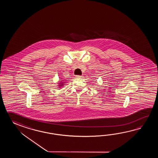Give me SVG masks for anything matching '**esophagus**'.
Wrapping results in <instances>:
<instances>
[{"label":"esophagus","instance_id":"esophagus-1","mask_svg":"<svg viewBox=\"0 0 158 158\" xmlns=\"http://www.w3.org/2000/svg\"><path fill=\"white\" fill-rule=\"evenodd\" d=\"M76 77L82 78L83 77V76H79V75H77V76H76Z\"/></svg>","mask_w":158,"mask_h":158}]
</instances>
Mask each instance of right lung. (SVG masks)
I'll return each mask as SVG.
<instances>
[{"mask_svg":"<svg viewBox=\"0 0 158 158\" xmlns=\"http://www.w3.org/2000/svg\"><path fill=\"white\" fill-rule=\"evenodd\" d=\"M60 85H59V86H60V87L63 86V85H64V84H63V83H60Z\"/></svg>","mask_w":158,"mask_h":158,"instance_id":"obj_1","label":"right lung"}]
</instances>
